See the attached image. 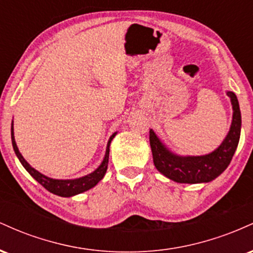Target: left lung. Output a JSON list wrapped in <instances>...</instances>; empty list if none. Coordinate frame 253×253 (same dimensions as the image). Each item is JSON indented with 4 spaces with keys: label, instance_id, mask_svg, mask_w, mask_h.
Listing matches in <instances>:
<instances>
[{
    "label": "left lung",
    "instance_id": "left-lung-1",
    "mask_svg": "<svg viewBox=\"0 0 253 253\" xmlns=\"http://www.w3.org/2000/svg\"><path fill=\"white\" fill-rule=\"evenodd\" d=\"M227 95L233 107L231 128L222 144L210 155L197 157L173 155L162 144L156 133L150 129L153 163L159 172L178 183H203L213 181L226 170L237 150L242 127V115L236 94L227 91Z\"/></svg>",
    "mask_w": 253,
    "mask_h": 253
}]
</instances>
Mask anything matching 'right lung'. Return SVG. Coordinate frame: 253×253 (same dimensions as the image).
Instances as JSON below:
<instances>
[{"label":"right lung","instance_id":"obj_1","mask_svg":"<svg viewBox=\"0 0 253 253\" xmlns=\"http://www.w3.org/2000/svg\"><path fill=\"white\" fill-rule=\"evenodd\" d=\"M115 134H117V133H114V134L109 138L108 145H107V150H106V156H104L103 162L101 163L100 167L94 171V172L76 179H53V178H50V177H46L45 175H42V173H40L39 171L33 169V168H32L31 165L25 161V158L22 157L21 153H20V151L16 146L15 139H14L13 124H11V143H13L14 151H15L19 161L21 162L22 165H24L25 169L30 172V175L33 177L38 183H40L46 190H48L50 193L54 194V195L63 196V197H70V196L77 195V194L83 193V191L91 189V188H94L95 185H96L97 183L103 178L104 173H106L107 171V167H108L109 145H110V141H112L113 138L115 136Z\"/></svg>","mask_w":253,"mask_h":253}]
</instances>
